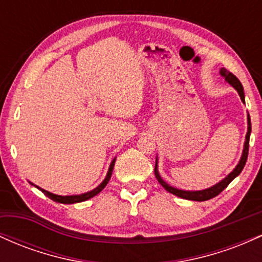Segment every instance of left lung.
<instances>
[{"instance_id":"obj_1","label":"left lung","mask_w":262,"mask_h":262,"mask_svg":"<svg viewBox=\"0 0 262 262\" xmlns=\"http://www.w3.org/2000/svg\"><path fill=\"white\" fill-rule=\"evenodd\" d=\"M221 75L222 76L225 77V80L228 81V82L230 83L231 86L234 87V89L236 90L237 93H239L240 98H242V101L245 103V96H244V89H243V85L242 82H240L239 80H237V77L235 76L234 74H231L230 71H228L227 69H222L221 70ZM250 133H251V122H250V116L248 114V133H246V139H245V145H244V151H243V156L242 159H240L239 164H237V166L228 175L223 181H221L217 185H214L213 187L210 188H207V189H203V191H182V189H177V188H173L171 187L170 185H167L166 182L164 181V180L161 179L160 175H159L158 172V165H155V169H154V172H155V176L156 179H158V181L160 185L164 187L166 191H169L170 193L175 194V196H179L181 198H185V200H189V201H198V202H202V201H207V200H210V198L218 196L219 193H221L223 189L227 187L229 183L233 181L235 177L239 175L240 172H242L243 169H244L245 164H246V160H248V154H249V139H250Z\"/></svg>"}]
</instances>
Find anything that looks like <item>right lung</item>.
Masks as SVG:
<instances>
[{
	"mask_svg": "<svg viewBox=\"0 0 262 262\" xmlns=\"http://www.w3.org/2000/svg\"><path fill=\"white\" fill-rule=\"evenodd\" d=\"M114 162H116V159L112 161V164H111L110 166V170H108V173L106 176V179H104V181L101 183L100 186H98L97 188H95L93 191L91 192H87V193H83V194H79V196H58V194H54V193H50V192L45 191V189H41L40 187L37 188L40 189L41 192L45 194V196H48L50 198V200L55 201V202H59V203H65V204H70V203H79V202H83V201L86 200H90V198H92L93 196H96L97 193H100V192L106 187V185L110 181L111 179V175H112V171H113V167H114Z\"/></svg>",
	"mask_w": 262,
	"mask_h": 262,
	"instance_id": "obj_1",
	"label": "right lung"
}]
</instances>
